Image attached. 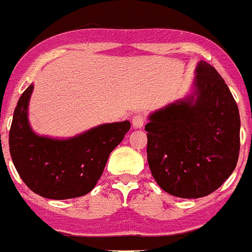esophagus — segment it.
<instances>
[{
  "label": "esophagus",
  "mask_w": 252,
  "mask_h": 252,
  "mask_svg": "<svg viewBox=\"0 0 252 252\" xmlns=\"http://www.w3.org/2000/svg\"><path fill=\"white\" fill-rule=\"evenodd\" d=\"M131 123H133L134 128H136V129L142 128L145 124V116L140 115V113L139 115H135L133 119H131Z\"/></svg>",
  "instance_id": "1"
}]
</instances>
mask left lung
Instances as JSON below:
<instances>
[{"label": "left lung", "mask_w": 252, "mask_h": 252, "mask_svg": "<svg viewBox=\"0 0 252 252\" xmlns=\"http://www.w3.org/2000/svg\"><path fill=\"white\" fill-rule=\"evenodd\" d=\"M147 160L169 194L200 198L231 176L240 148V116L226 82L200 60L192 92L148 116Z\"/></svg>", "instance_id": "1"}]
</instances>
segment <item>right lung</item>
<instances>
[{
	"label": "right lung",
	"mask_w": 252,
	"mask_h": 252,
	"mask_svg": "<svg viewBox=\"0 0 252 252\" xmlns=\"http://www.w3.org/2000/svg\"><path fill=\"white\" fill-rule=\"evenodd\" d=\"M33 84L21 94L9 130V152L21 180L49 199L82 197L101 177L108 156L124 139L130 122L104 123L67 139L38 135L29 122Z\"/></svg>",
	"instance_id": "obj_1"
}]
</instances>
